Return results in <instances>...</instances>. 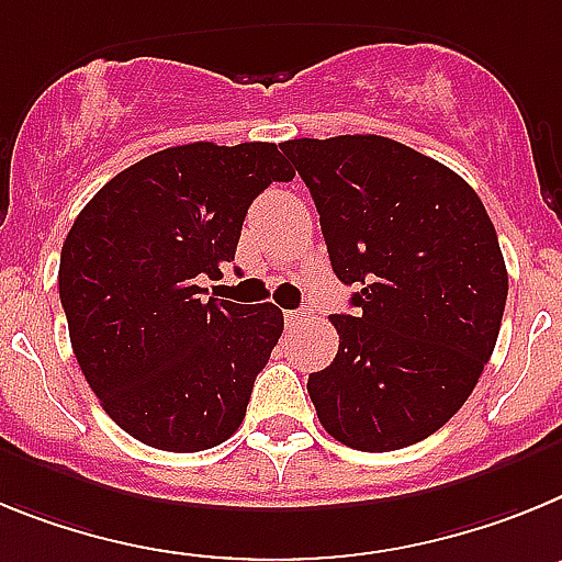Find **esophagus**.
<instances>
[{
  "label": "esophagus",
  "instance_id": "esophagus-1",
  "mask_svg": "<svg viewBox=\"0 0 562 562\" xmlns=\"http://www.w3.org/2000/svg\"><path fill=\"white\" fill-rule=\"evenodd\" d=\"M305 316H308V311H305V308L285 311V325H288V328H294V325H300V322L305 319Z\"/></svg>",
  "mask_w": 562,
  "mask_h": 562
}]
</instances>
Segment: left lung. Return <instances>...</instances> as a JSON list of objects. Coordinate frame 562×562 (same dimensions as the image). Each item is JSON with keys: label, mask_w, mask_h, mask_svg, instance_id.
<instances>
[{"label": "left lung", "mask_w": 562, "mask_h": 562, "mask_svg": "<svg viewBox=\"0 0 562 562\" xmlns=\"http://www.w3.org/2000/svg\"><path fill=\"white\" fill-rule=\"evenodd\" d=\"M319 212L334 274L356 285L334 314L339 350L308 393L322 427L362 452L402 450L456 416L495 350L506 262L475 189L382 135L280 146Z\"/></svg>", "instance_id": "1"}]
</instances>
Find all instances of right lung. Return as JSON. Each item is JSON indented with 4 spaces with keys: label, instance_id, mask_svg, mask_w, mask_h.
Wrapping results in <instances>:
<instances>
[{
    "label": "right lung",
    "instance_id": "obj_1",
    "mask_svg": "<svg viewBox=\"0 0 562 562\" xmlns=\"http://www.w3.org/2000/svg\"><path fill=\"white\" fill-rule=\"evenodd\" d=\"M277 144L160 149L101 187L61 246L72 353L106 416L146 447L200 452L234 436L282 336L271 302L203 300L234 260L251 200L291 180Z\"/></svg>",
    "mask_w": 562,
    "mask_h": 562
}]
</instances>
